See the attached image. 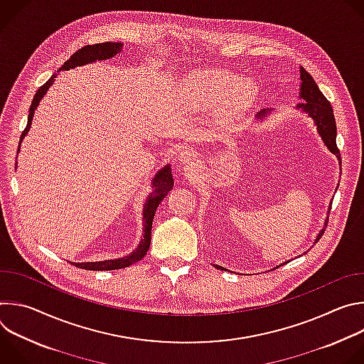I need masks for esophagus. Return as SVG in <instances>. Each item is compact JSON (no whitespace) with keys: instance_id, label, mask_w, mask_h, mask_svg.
<instances>
[{"instance_id":"34e87169","label":"esophagus","mask_w":364,"mask_h":364,"mask_svg":"<svg viewBox=\"0 0 364 364\" xmlns=\"http://www.w3.org/2000/svg\"><path fill=\"white\" fill-rule=\"evenodd\" d=\"M194 160H196V155H194V152H193L190 148H184V149L181 151V154H180V161H181L183 164L191 166V164L194 163Z\"/></svg>"}]
</instances>
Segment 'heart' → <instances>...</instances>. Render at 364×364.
Returning a JSON list of instances; mask_svg holds the SVG:
<instances>
[{"mask_svg": "<svg viewBox=\"0 0 364 364\" xmlns=\"http://www.w3.org/2000/svg\"><path fill=\"white\" fill-rule=\"evenodd\" d=\"M186 89L200 107L222 105L226 118L242 115L256 95V86L250 80H240L237 75L222 69H204L191 73L186 80Z\"/></svg>", "mask_w": 364, "mask_h": 364, "instance_id": "heart-1", "label": "heart"}]
</instances>
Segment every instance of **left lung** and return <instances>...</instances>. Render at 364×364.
Wrapping results in <instances>:
<instances>
[{
    "label": "left lung",
    "mask_w": 364,
    "mask_h": 364,
    "mask_svg": "<svg viewBox=\"0 0 364 364\" xmlns=\"http://www.w3.org/2000/svg\"><path fill=\"white\" fill-rule=\"evenodd\" d=\"M299 72H301V92H299V96L305 100V103H299L298 108L308 112V115L314 119V122L317 125V129H318V134L321 135L324 144L327 145V148L333 154L337 155V159H340V149L337 148V142H336L337 127H336V118H334L331 103L327 100V97L318 89L313 76H311L304 68H301ZM269 111L264 109L262 112L257 114V118H265V115ZM324 230L326 229H323L320 232L317 240L324 235ZM216 268L222 269V271H226L219 265Z\"/></svg>",
    "instance_id": "obj_1"
}]
</instances>
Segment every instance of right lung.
Instances as JSON below:
<instances>
[{"instance_id":"add662e5","label":"right lung","mask_w":364,"mask_h":364,"mask_svg":"<svg viewBox=\"0 0 364 364\" xmlns=\"http://www.w3.org/2000/svg\"><path fill=\"white\" fill-rule=\"evenodd\" d=\"M122 44L121 43H96V44H87L83 46L82 48H79L77 51L70 56L69 60H66L60 70H69L73 69L76 66H82L86 63H92L95 60H103V59H111L114 58L117 53L121 51ZM58 73H55L51 76L43 86H40L31 100L30 105V114H28V119H27V127L24 128L21 136H20V144L23 141V138L26 136V134L30 129L31 125V119L34 115V109L37 108V105L40 103V100L43 99L44 93L47 92V89L53 85L55 79H56ZM154 191L149 194L145 205H144V237L141 239V243L138 245V247L131 253L127 255L124 257L119 259H108V261H100V262H85V264H73L75 267L80 268V269H89V271H112V269H121V268H127L145 256V253L149 249V243H151V228H152V219L155 215V210H157L159 204L161 203V200L167 196V193L173 188V176H171V170L168 166H166L157 176H155L154 181Z\"/></svg>"}]
</instances>
